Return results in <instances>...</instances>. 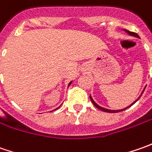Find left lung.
<instances>
[{"mask_svg": "<svg viewBox=\"0 0 152 152\" xmlns=\"http://www.w3.org/2000/svg\"><path fill=\"white\" fill-rule=\"evenodd\" d=\"M124 30H125L126 32L128 33V34H129L130 35H134V36H135V37H139V35H138V34H136V33L130 32V31H129V30H127V29H124ZM145 89H144V91H145ZM144 91H142V93H141V95L143 94ZM140 96L139 97V98H138V99H137V100H136V101H135V102H133V103H132V104H131V105H130V106H129L128 107L124 108V109H121V110H116V111H115V110H108V109H106V108L102 107H100V106H98V105H97L96 103V102H94V101H93V99H92V97L90 96V98H91V102H92V103H93V104H94V105L96 106V107H97V108H98V109H100V110H102V111H103V112H106V113H119V112H122V111H124V110H126L127 108L130 107H131L132 105H134V104L135 102H137L138 100H139V99L140 98Z\"/></svg>", "mask_w": 152, "mask_h": 152, "instance_id": "obj_1", "label": "left lung"}]
</instances>
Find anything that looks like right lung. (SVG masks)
I'll list each match as a JSON object with an SVG mask.
<instances>
[{
	"label": "right lung",
	"mask_w": 152,
	"mask_h": 152,
	"mask_svg": "<svg viewBox=\"0 0 152 152\" xmlns=\"http://www.w3.org/2000/svg\"><path fill=\"white\" fill-rule=\"evenodd\" d=\"M71 83H72V82H70V83H69V85H68V86H69V85H71ZM55 110H56V109H55Z\"/></svg>",
	"instance_id": "right-lung-1"
}]
</instances>
